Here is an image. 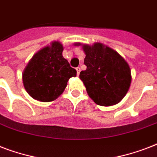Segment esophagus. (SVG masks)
<instances>
[{
	"instance_id": "esophagus-1",
	"label": "esophagus",
	"mask_w": 157,
	"mask_h": 157,
	"mask_svg": "<svg viewBox=\"0 0 157 157\" xmlns=\"http://www.w3.org/2000/svg\"><path fill=\"white\" fill-rule=\"evenodd\" d=\"M76 73H77V76H79V74H80V71H81V68L79 67H77L76 68Z\"/></svg>"
}]
</instances>
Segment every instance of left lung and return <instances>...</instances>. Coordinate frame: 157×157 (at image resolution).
<instances>
[{
	"mask_svg": "<svg viewBox=\"0 0 157 157\" xmlns=\"http://www.w3.org/2000/svg\"><path fill=\"white\" fill-rule=\"evenodd\" d=\"M83 50L87 68L81 71L80 79L89 96L94 103L104 107L119 103L131 82L129 64L117 51L101 43L92 46L84 45Z\"/></svg>",
	"mask_w": 157,
	"mask_h": 157,
	"instance_id": "1",
	"label": "left lung"
}]
</instances>
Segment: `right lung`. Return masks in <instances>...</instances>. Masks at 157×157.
I'll list each match as a JSON object with an SVG mask.
<instances>
[{"mask_svg":"<svg viewBox=\"0 0 157 157\" xmlns=\"http://www.w3.org/2000/svg\"><path fill=\"white\" fill-rule=\"evenodd\" d=\"M63 47L55 41L33 57L24 69L23 81L29 95L41 102L56 99L67 86L71 77L76 76V71L63 57Z\"/></svg>","mask_w":157,"mask_h":157,"instance_id":"right-lung-1","label":"right lung"}]
</instances>
